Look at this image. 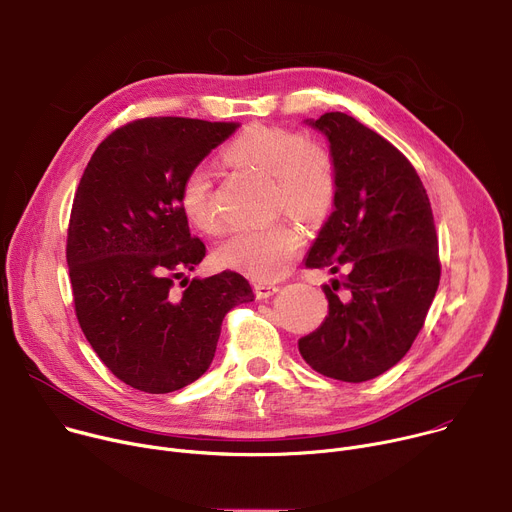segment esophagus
<instances>
[{
    "label": "esophagus",
    "mask_w": 512,
    "mask_h": 512,
    "mask_svg": "<svg viewBox=\"0 0 512 512\" xmlns=\"http://www.w3.org/2000/svg\"><path fill=\"white\" fill-rule=\"evenodd\" d=\"M253 291H255L257 300H267V298H271L273 294H277L279 285L267 283V281H255V283H253Z\"/></svg>",
    "instance_id": "obj_1"
}]
</instances>
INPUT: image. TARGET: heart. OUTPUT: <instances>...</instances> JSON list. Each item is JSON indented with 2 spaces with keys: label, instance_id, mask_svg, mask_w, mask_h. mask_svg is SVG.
<instances>
[{
  "label": "heart",
  "instance_id": "heart-1",
  "mask_svg": "<svg viewBox=\"0 0 512 512\" xmlns=\"http://www.w3.org/2000/svg\"><path fill=\"white\" fill-rule=\"evenodd\" d=\"M231 164L251 166L269 176L273 210H287L304 223H318L336 196V168L322 143L304 139L296 129L279 125H249L225 150ZM180 206L190 225L202 233H218L223 216L216 204L214 178L206 166L186 172L180 186ZM304 245L302 229L291 221H275L259 229L233 233L216 249L221 265L257 281H275L287 273Z\"/></svg>",
  "mask_w": 512,
  "mask_h": 512
}]
</instances>
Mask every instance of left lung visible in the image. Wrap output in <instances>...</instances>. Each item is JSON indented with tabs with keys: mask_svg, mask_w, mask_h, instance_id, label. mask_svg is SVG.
<instances>
[{
	"mask_svg": "<svg viewBox=\"0 0 512 512\" xmlns=\"http://www.w3.org/2000/svg\"><path fill=\"white\" fill-rule=\"evenodd\" d=\"M312 125L330 141L336 196L306 267L344 273L324 285L328 316L298 346L320 375L362 383L395 367L425 324L442 275L433 212L383 135L340 111Z\"/></svg>",
	"mask_w": 512,
	"mask_h": 512,
	"instance_id": "1",
	"label": "left lung"
}]
</instances>
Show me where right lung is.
<instances>
[{
  "label": "right lung",
  "instance_id": "1",
  "mask_svg": "<svg viewBox=\"0 0 512 512\" xmlns=\"http://www.w3.org/2000/svg\"><path fill=\"white\" fill-rule=\"evenodd\" d=\"M239 123L145 117L109 133L72 200L66 263L75 314L125 385L172 393L206 373L225 316L255 300L235 271L182 279L206 247L180 206L186 172Z\"/></svg>",
  "mask_w": 512,
  "mask_h": 512
}]
</instances>
